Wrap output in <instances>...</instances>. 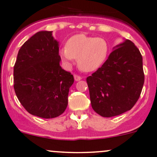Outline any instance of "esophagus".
Masks as SVG:
<instances>
[{
  "label": "esophagus",
  "mask_w": 157,
  "mask_h": 157,
  "mask_svg": "<svg viewBox=\"0 0 157 157\" xmlns=\"http://www.w3.org/2000/svg\"><path fill=\"white\" fill-rule=\"evenodd\" d=\"M81 77H80V76H79V75H77V74H75V75H74V80H76V81H79V80H81Z\"/></svg>",
  "instance_id": "34e87169"
}]
</instances>
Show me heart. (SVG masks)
<instances>
[{"instance_id": "heart-1", "label": "heart", "mask_w": 157, "mask_h": 157, "mask_svg": "<svg viewBox=\"0 0 157 157\" xmlns=\"http://www.w3.org/2000/svg\"><path fill=\"white\" fill-rule=\"evenodd\" d=\"M109 44L101 37H91L78 34L71 37L66 48L60 50L59 55L63 62L71 65L74 59H77L79 67L83 71H94L101 67L109 54Z\"/></svg>"}]
</instances>
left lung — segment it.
Wrapping results in <instances>:
<instances>
[{
    "label": "left lung",
    "instance_id": "left-lung-1",
    "mask_svg": "<svg viewBox=\"0 0 157 157\" xmlns=\"http://www.w3.org/2000/svg\"><path fill=\"white\" fill-rule=\"evenodd\" d=\"M86 82L92 108L99 115L109 118L131 109L144 83L143 58L139 49L126 39L115 47Z\"/></svg>",
    "mask_w": 157,
    "mask_h": 157
}]
</instances>
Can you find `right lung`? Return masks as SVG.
Returning a JSON list of instances; mask_svg holds the SVG:
<instances>
[{"instance_id": "1", "label": "right lung", "mask_w": 157, "mask_h": 157, "mask_svg": "<svg viewBox=\"0 0 157 157\" xmlns=\"http://www.w3.org/2000/svg\"><path fill=\"white\" fill-rule=\"evenodd\" d=\"M58 42L52 31L38 32L19 50L13 88L29 113L42 118L61 115L67 106L74 76L60 66Z\"/></svg>"}]
</instances>
